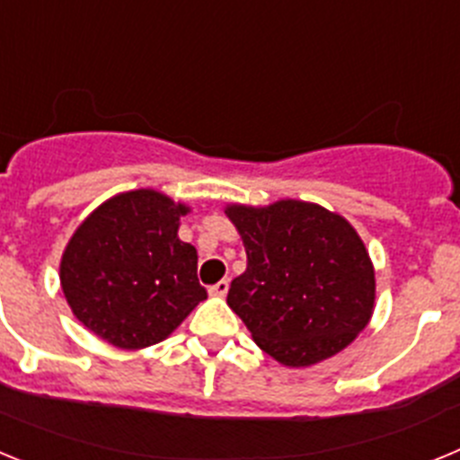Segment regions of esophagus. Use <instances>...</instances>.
I'll return each mask as SVG.
<instances>
[{"label": "esophagus", "mask_w": 460, "mask_h": 460, "mask_svg": "<svg viewBox=\"0 0 460 460\" xmlns=\"http://www.w3.org/2000/svg\"><path fill=\"white\" fill-rule=\"evenodd\" d=\"M227 288H230V283H227V280L223 279V280H218L217 286L209 288V295L211 296H226L227 295Z\"/></svg>", "instance_id": "1"}]
</instances>
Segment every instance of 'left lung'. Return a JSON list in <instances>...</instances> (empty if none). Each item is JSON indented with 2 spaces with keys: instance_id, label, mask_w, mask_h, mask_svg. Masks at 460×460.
I'll return each mask as SVG.
<instances>
[{
  "instance_id": "1",
  "label": "left lung",
  "mask_w": 460,
  "mask_h": 460,
  "mask_svg": "<svg viewBox=\"0 0 460 460\" xmlns=\"http://www.w3.org/2000/svg\"><path fill=\"white\" fill-rule=\"evenodd\" d=\"M249 265L233 280L227 306L260 350L304 368L339 355L371 323L376 270L355 227L315 202L233 205Z\"/></svg>"
}]
</instances>
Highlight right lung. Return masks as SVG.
<instances>
[{
	"instance_id": "obj_1",
	"label": "right lung",
	"mask_w": 460,
	"mask_h": 460,
	"mask_svg": "<svg viewBox=\"0 0 460 460\" xmlns=\"http://www.w3.org/2000/svg\"><path fill=\"white\" fill-rule=\"evenodd\" d=\"M184 202L154 189L112 195L75 227L59 262L73 315L121 350L161 343L207 299L198 251L181 242Z\"/></svg>"
}]
</instances>
